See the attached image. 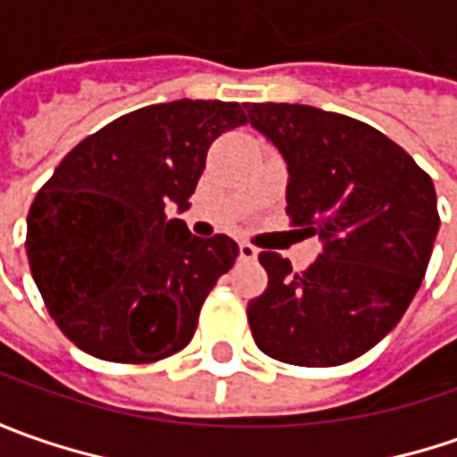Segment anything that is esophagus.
<instances>
[{
	"label": "esophagus",
	"mask_w": 457,
	"mask_h": 457,
	"mask_svg": "<svg viewBox=\"0 0 457 457\" xmlns=\"http://www.w3.org/2000/svg\"><path fill=\"white\" fill-rule=\"evenodd\" d=\"M256 256H259V249H256V246L246 244V241L238 244V259H241V262H254Z\"/></svg>",
	"instance_id": "obj_1"
}]
</instances>
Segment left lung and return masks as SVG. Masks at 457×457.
Listing matches in <instances>:
<instances>
[{"label": "left lung", "instance_id": "1", "mask_svg": "<svg viewBox=\"0 0 457 457\" xmlns=\"http://www.w3.org/2000/svg\"><path fill=\"white\" fill-rule=\"evenodd\" d=\"M249 124L287 162V213L320 238L305 272L262 252L270 287L249 303L256 345L295 366H338L404 315L440 228L430 175L389 137L303 104H246Z\"/></svg>", "mask_w": 457, "mask_h": 457}]
</instances>
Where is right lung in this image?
<instances>
[{
    "mask_svg": "<svg viewBox=\"0 0 457 457\" xmlns=\"http://www.w3.org/2000/svg\"><path fill=\"white\" fill-rule=\"evenodd\" d=\"M246 124L234 101L152 104L62 157L27 213V259L45 305L80 351L150 363L185 348L238 256L234 238L193 237L190 208L213 139Z\"/></svg>",
    "mask_w": 457,
    "mask_h": 457,
    "instance_id": "right-lung-1",
    "label": "right lung"
}]
</instances>
